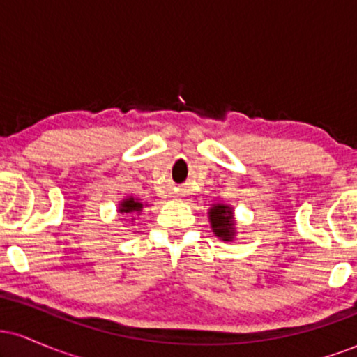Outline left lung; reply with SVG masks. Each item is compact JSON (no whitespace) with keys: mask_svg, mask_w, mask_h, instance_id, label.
Masks as SVG:
<instances>
[{"mask_svg":"<svg viewBox=\"0 0 357 357\" xmlns=\"http://www.w3.org/2000/svg\"><path fill=\"white\" fill-rule=\"evenodd\" d=\"M233 211L231 208L225 206V204H216L210 210V221L213 231L216 233V236H221L223 240H231L233 238Z\"/></svg>","mask_w":357,"mask_h":357,"instance_id":"8db88e82","label":"left lung"}]
</instances>
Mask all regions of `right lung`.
I'll return each instance as SVG.
<instances>
[{
    "label": "right lung",
    "instance_id": "add662e5",
    "mask_svg": "<svg viewBox=\"0 0 357 357\" xmlns=\"http://www.w3.org/2000/svg\"><path fill=\"white\" fill-rule=\"evenodd\" d=\"M142 210V203H139V202H136V199L134 198H129V199H124V202H122V204H121V213H127V215H129V213H139Z\"/></svg>",
    "mask_w": 357,
    "mask_h": 357
}]
</instances>
